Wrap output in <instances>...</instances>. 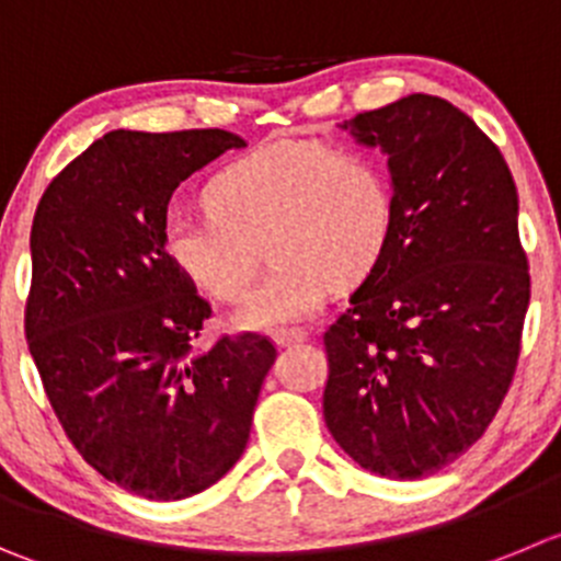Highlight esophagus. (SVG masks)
Masks as SVG:
<instances>
[{
	"mask_svg": "<svg viewBox=\"0 0 561 561\" xmlns=\"http://www.w3.org/2000/svg\"><path fill=\"white\" fill-rule=\"evenodd\" d=\"M308 333L306 330H277V333H272V341H275L277 346H291V344H300V341H306Z\"/></svg>",
	"mask_w": 561,
	"mask_h": 561,
	"instance_id": "34e87169",
	"label": "esophagus"
}]
</instances>
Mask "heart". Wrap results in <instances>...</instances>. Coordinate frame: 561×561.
Returning a JSON list of instances; mask_svg holds the SVG:
<instances>
[{
	"mask_svg": "<svg viewBox=\"0 0 561 561\" xmlns=\"http://www.w3.org/2000/svg\"><path fill=\"white\" fill-rule=\"evenodd\" d=\"M204 204V217H164V259L197 291L237 302L255 277L248 239L266 231L275 266L237 311L250 330L302 322L322 308L333 277L352 284L369 275L397 220L380 159L319 140L253 148L211 175Z\"/></svg>",
	"mask_w": 561,
	"mask_h": 561,
	"instance_id": "obj_1",
	"label": "heart"
}]
</instances>
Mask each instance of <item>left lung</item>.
I'll return each mask as SVG.
<instances>
[{
	"mask_svg": "<svg viewBox=\"0 0 561 561\" xmlns=\"http://www.w3.org/2000/svg\"><path fill=\"white\" fill-rule=\"evenodd\" d=\"M388 157L391 242L324 333V424L360 468L421 479L499 413L529 308L517 190L490 137L413 93L341 124Z\"/></svg>",
	"mask_w": 561,
	"mask_h": 561,
	"instance_id": "8db88e82",
	"label": "left lung"
}]
</instances>
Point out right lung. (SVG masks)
Listing matches in <instances>:
<instances>
[{
  "label": "right lung",
  "mask_w": 561,
  "mask_h": 561,
  "mask_svg": "<svg viewBox=\"0 0 561 561\" xmlns=\"http://www.w3.org/2000/svg\"><path fill=\"white\" fill-rule=\"evenodd\" d=\"M226 129H117L46 186L30 233L24 330L55 415L88 466L151 501L211 488L242 457L270 339H195L211 306L164 259L175 186L242 148Z\"/></svg>",
  "instance_id": "right-lung-1"
}]
</instances>
